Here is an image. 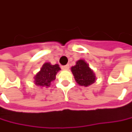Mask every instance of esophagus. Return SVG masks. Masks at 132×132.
Masks as SVG:
<instances>
[{"instance_id": "obj_1", "label": "esophagus", "mask_w": 132, "mask_h": 132, "mask_svg": "<svg viewBox=\"0 0 132 132\" xmlns=\"http://www.w3.org/2000/svg\"><path fill=\"white\" fill-rule=\"evenodd\" d=\"M69 69V65H66V66H62V69H63V70H68Z\"/></svg>"}]
</instances>
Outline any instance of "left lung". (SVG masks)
<instances>
[{"label":"left lung","mask_w":132,"mask_h":132,"mask_svg":"<svg viewBox=\"0 0 132 132\" xmlns=\"http://www.w3.org/2000/svg\"><path fill=\"white\" fill-rule=\"evenodd\" d=\"M71 71L75 81L80 86L88 87L96 81L95 73L84 60H78L76 64L71 67Z\"/></svg>","instance_id":"obj_1"}]
</instances>
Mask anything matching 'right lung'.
<instances>
[{"instance_id":"obj_1","label":"right lung","mask_w":132,"mask_h":132,"mask_svg":"<svg viewBox=\"0 0 132 132\" xmlns=\"http://www.w3.org/2000/svg\"><path fill=\"white\" fill-rule=\"evenodd\" d=\"M60 69L58 64L52 65L49 62L45 63L34 78L35 85L39 87H49L52 81L56 79V75Z\"/></svg>"}]
</instances>
